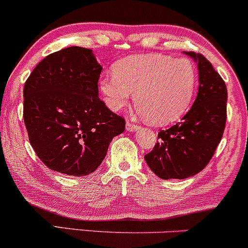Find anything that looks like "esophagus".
I'll return each mask as SVG.
<instances>
[{
	"mask_svg": "<svg viewBox=\"0 0 248 248\" xmlns=\"http://www.w3.org/2000/svg\"><path fill=\"white\" fill-rule=\"evenodd\" d=\"M139 128H140V127H139L138 124H133V122H130V121H127L126 129L128 130V132H135V130H138Z\"/></svg>",
	"mask_w": 248,
	"mask_h": 248,
	"instance_id": "1",
	"label": "esophagus"
}]
</instances>
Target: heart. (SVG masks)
<instances>
[{
	"label": "heart",
	"instance_id": "obj_1",
	"mask_svg": "<svg viewBox=\"0 0 248 248\" xmlns=\"http://www.w3.org/2000/svg\"><path fill=\"white\" fill-rule=\"evenodd\" d=\"M196 85V69L189 59L162 55L127 57L116 62L114 73L99 79V90L110 109L126 107L135 92L139 113L155 124L177 121L189 109Z\"/></svg>",
	"mask_w": 248,
	"mask_h": 248
}]
</instances>
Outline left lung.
I'll use <instances>...</instances> for the list:
<instances>
[{
	"label": "left lung",
	"instance_id": "left-lung-1",
	"mask_svg": "<svg viewBox=\"0 0 248 248\" xmlns=\"http://www.w3.org/2000/svg\"><path fill=\"white\" fill-rule=\"evenodd\" d=\"M198 66L196 100L182 121L161 130L157 143L144 156L148 167L162 179H184L207 166L226 124V85L212 64L201 53L184 52Z\"/></svg>",
	"mask_w": 248,
	"mask_h": 248
}]
</instances>
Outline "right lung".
Masks as SVG:
<instances>
[{
    "label": "right lung",
    "instance_id": "1",
    "mask_svg": "<svg viewBox=\"0 0 248 248\" xmlns=\"http://www.w3.org/2000/svg\"><path fill=\"white\" fill-rule=\"evenodd\" d=\"M101 65L92 50L71 46L45 57L24 85L23 119L30 144L53 171L90 175L126 127L99 98Z\"/></svg>",
    "mask_w": 248,
    "mask_h": 248
}]
</instances>
